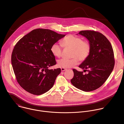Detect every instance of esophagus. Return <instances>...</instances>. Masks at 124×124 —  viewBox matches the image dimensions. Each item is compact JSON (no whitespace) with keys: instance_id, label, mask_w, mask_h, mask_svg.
<instances>
[{"instance_id":"esophagus-1","label":"esophagus","mask_w":124,"mask_h":124,"mask_svg":"<svg viewBox=\"0 0 124 124\" xmlns=\"http://www.w3.org/2000/svg\"><path fill=\"white\" fill-rule=\"evenodd\" d=\"M61 71L63 72V71H65V70H66L67 69H65V68H62L61 69Z\"/></svg>"}]
</instances>
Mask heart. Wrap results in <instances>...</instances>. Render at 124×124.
<instances>
[{
  "instance_id": "obj_1",
  "label": "heart",
  "mask_w": 124,
  "mask_h": 124,
  "mask_svg": "<svg viewBox=\"0 0 124 124\" xmlns=\"http://www.w3.org/2000/svg\"><path fill=\"white\" fill-rule=\"evenodd\" d=\"M61 45L64 48H72L70 59H62L57 62V66L61 68H69L78 63L80 61L85 60L89 56L91 46L87 41H84L80 37L69 35L61 41ZM50 51L53 55L59 58L62 55V46L57 44H53L50 48Z\"/></svg>"
}]
</instances>
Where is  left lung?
Returning a JSON list of instances; mask_svg holds the SVG:
<instances>
[{
	"label": "left lung",
	"instance_id": "obj_1",
	"mask_svg": "<svg viewBox=\"0 0 124 124\" xmlns=\"http://www.w3.org/2000/svg\"><path fill=\"white\" fill-rule=\"evenodd\" d=\"M78 34L89 41L91 46L89 56L79 66L88 73L84 75L83 72L73 69L74 76L70 82L82 91H92L100 87L113 70L115 64L113 50L108 40L99 32L83 30Z\"/></svg>",
	"mask_w": 124,
	"mask_h": 124
}]
</instances>
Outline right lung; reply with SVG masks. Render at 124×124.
<instances>
[{
    "instance_id": "1",
    "label": "right lung",
    "mask_w": 124,
    "mask_h": 124,
    "mask_svg": "<svg viewBox=\"0 0 124 124\" xmlns=\"http://www.w3.org/2000/svg\"><path fill=\"white\" fill-rule=\"evenodd\" d=\"M65 35L39 28L31 31L16 44L11 62L17 81L25 91L40 95L54 86L61 69H48L56 64L50 48Z\"/></svg>"
}]
</instances>
